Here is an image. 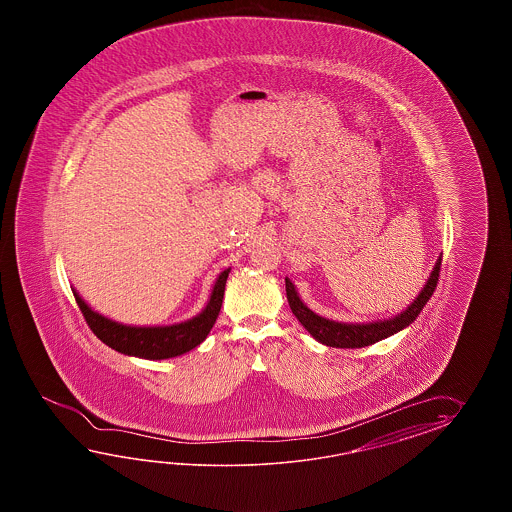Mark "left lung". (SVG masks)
Returning a JSON list of instances; mask_svg holds the SVG:
<instances>
[{"mask_svg": "<svg viewBox=\"0 0 512 512\" xmlns=\"http://www.w3.org/2000/svg\"><path fill=\"white\" fill-rule=\"evenodd\" d=\"M439 272H441V258L435 263L434 271L430 274L425 289L417 296L414 304L392 320L375 322V324H340V322H333V320L316 315L311 309H307V305H304V302L298 298V293L289 278H285V293H287V302L291 305L293 315L318 342L331 346V348H364V346L379 342L382 338L390 337L393 333L401 331L414 322L419 313L423 311L426 302L432 298L437 282H439Z\"/></svg>", "mask_w": 512, "mask_h": 512, "instance_id": "obj_1", "label": "left lung"}]
</instances>
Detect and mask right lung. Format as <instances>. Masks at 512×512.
Segmentation results:
<instances>
[{
	"instance_id": "right-lung-1",
	"label": "right lung",
	"mask_w": 512,
	"mask_h": 512,
	"mask_svg": "<svg viewBox=\"0 0 512 512\" xmlns=\"http://www.w3.org/2000/svg\"><path fill=\"white\" fill-rule=\"evenodd\" d=\"M230 269L219 274L218 282L214 285L212 296L208 300L203 313L194 316L192 320L164 327H133L122 326L106 316L98 315L91 311V307L75 294L78 307L86 318L87 326L97 335L106 346H109L124 355H133L141 359L161 360L172 359L177 355H183L186 351L199 346L212 326L216 324L219 309L223 304L225 283L229 278Z\"/></svg>"
}]
</instances>
